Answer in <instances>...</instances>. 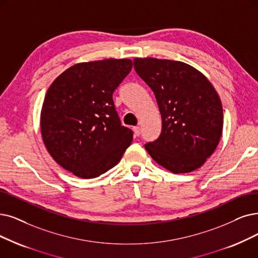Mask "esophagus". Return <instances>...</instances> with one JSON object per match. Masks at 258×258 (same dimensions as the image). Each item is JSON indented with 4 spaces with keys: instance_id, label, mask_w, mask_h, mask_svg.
Listing matches in <instances>:
<instances>
[{
    "instance_id": "1",
    "label": "esophagus",
    "mask_w": 258,
    "mask_h": 258,
    "mask_svg": "<svg viewBox=\"0 0 258 258\" xmlns=\"http://www.w3.org/2000/svg\"><path fill=\"white\" fill-rule=\"evenodd\" d=\"M133 132H135V136H137V137H139L140 135H141V128L140 127H135L133 128Z\"/></svg>"
}]
</instances>
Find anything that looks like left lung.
Masks as SVG:
<instances>
[{"mask_svg":"<svg viewBox=\"0 0 258 258\" xmlns=\"http://www.w3.org/2000/svg\"><path fill=\"white\" fill-rule=\"evenodd\" d=\"M138 75L153 91L162 116L150 157L173 173L201 167L218 146L223 112L219 95L201 72L181 61L135 58Z\"/></svg>","mask_w":258,"mask_h":258,"instance_id":"left-lung-1","label":"left lung"}]
</instances>
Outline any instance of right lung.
<instances>
[{
	"label": "right lung",
	"mask_w": 258,
	"mask_h": 258,
	"mask_svg": "<svg viewBox=\"0 0 258 258\" xmlns=\"http://www.w3.org/2000/svg\"><path fill=\"white\" fill-rule=\"evenodd\" d=\"M131 69L130 59L81 62L48 88L41 110V136L51 158L76 177H99L130 146L133 133L121 126L112 95Z\"/></svg>",
	"instance_id": "add662e5"
}]
</instances>
